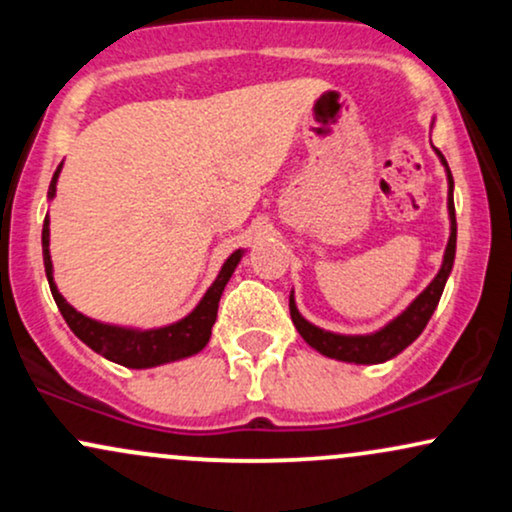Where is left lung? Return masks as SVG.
Segmentation results:
<instances>
[{
    "mask_svg": "<svg viewBox=\"0 0 512 512\" xmlns=\"http://www.w3.org/2000/svg\"><path fill=\"white\" fill-rule=\"evenodd\" d=\"M440 161L448 168V161H445L443 154L438 151ZM448 185H450V197H448V211H450V240L448 248H445L443 267L436 274V279L426 286L424 293L416 296V301L404 310L402 315L395 317L390 325H385L383 330L375 334H334L325 332L320 327L310 325L305 317L298 313L296 301H293V293L289 298L291 308V320L296 325V330L301 332V337L308 342L313 349L320 351V354L337 358V361L346 363H383L387 358L397 356L399 351H404L407 346L424 332V327L431 320L433 310L443 296L445 281L452 272V262H455V245H457V221H455V202H452V173L448 168Z\"/></svg>",
    "mask_w": 512,
    "mask_h": 512,
    "instance_id": "8db88e82",
    "label": "left lung"
}]
</instances>
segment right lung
Wrapping results in <instances>:
<instances>
[{
  "mask_svg": "<svg viewBox=\"0 0 512 512\" xmlns=\"http://www.w3.org/2000/svg\"><path fill=\"white\" fill-rule=\"evenodd\" d=\"M62 163L57 166L55 175H52L48 197H55L57 190V178H60ZM240 257L243 252L236 250L226 262H223L219 276H216L214 284L209 286V291L204 293V298L199 305L192 310L190 315L182 317L175 325L161 327V330H125V327L115 325H103V322L91 320V317L76 313V310L62 298V293L57 291L55 281H52V260H50V219L45 216L43 223V262H45V274H48V284L55 298L57 308L64 317V322L69 325L76 337L81 339L86 346H91L96 354L108 358V361L120 363L127 368H151L161 366V363L178 361V358H187L197 351H202L207 346L211 337V327L216 322V313H219V301L221 293L226 289L228 279L236 272Z\"/></svg>",
  "mask_w": 512,
  "mask_h": 512,
  "instance_id": "1",
  "label": "right lung"
}]
</instances>
